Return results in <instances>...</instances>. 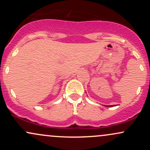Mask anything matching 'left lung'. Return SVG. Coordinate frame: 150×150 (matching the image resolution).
<instances>
[{"instance_id": "obj_1", "label": "left lung", "mask_w": 150, "mask_h": 150, "mask_svg": "<svg viewBox=\"0 0 150 150\" xmlns=\"http://www.w3.org/2000/svg\"><path fill=\"white\" fill-rule=\"evenodd\" d=\"M109 106L111 107V106H112V105H111V106H108V107H109Z\"/></svg>"}]
</instances>
